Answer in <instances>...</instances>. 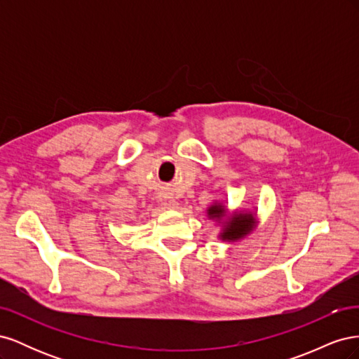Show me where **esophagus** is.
<instances>
[{
  "instance_id": "1",
  "label": "esophagus",
  "mask_w": 359,
  "mask_h": 359,
  "mask_svg": "<svg viewBox=\"0 0 359 359\" xmlns=\"http://www.w3.org/2000/svg\"><path fill=\"white\" fill-rule=\"evenodd\" d=\"M161 203L165 205V208H168V210H175V208H178V201L175 199V198H172V196H165L161 199Z\"/></svg>"
}]
</instances>
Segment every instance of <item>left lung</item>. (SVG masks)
Returning a JSON list of instances; mask_svg holds the SVG:
<instances>
[{"label": "left lung", "instance_id": "left-lung-1", "mask_svg": "<svg viewBox=\"0 0 359 359\" xmlns=\"http://www.w3.org/2000/svg\"><path fill=\"white\" fill-rule=\"evenodd\" d=\"M256 211L247 210H233L229 208L223 202H214L206 208V217L208 220L215 222L220 227L217 238L224 243H236L253 233L259 222Z\"/></svg>", "mask_w": 359, "mask_h": 359}]
</instances>
